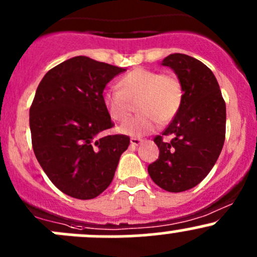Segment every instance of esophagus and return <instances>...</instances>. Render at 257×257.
<instances>
[{"mask_svg":"<svg viewBox=\"0 0 257 257\" xmlns=\"http://www.w3.org/2000/svg\"><path fill=\"white\" fill-rule=\"evenodd\" d=\"M143 139H139V138H132L131 139V145H132V148H137V147H139V145H141L142 143H143Z\"/></svg>","mask_w":257,"mask_h":257,"instance_id":"obj_1","label":"esophagus"}]
</instances>
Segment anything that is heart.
Wrapping results in <instances>:
<instances>
[{"label":"heart","mask_w":257,"mask_h":257,"mask_svg":"<svg viewBox=\"0 0 257 257\" xmlns=\"http://www.w3.org/2000/svg\"><path fill=\"white\" fill-rule=\"evenodd\" d=\"M138 102V112L119 126L125 136L143 137L154 132L160 121L174 118L183 99L181 83L173 74H162L148 68H136L121 77L119 89L108 88L102 93L105 110L114 120H124Z\"/></svg>","instance_id":"obj_1"}]
</instances>
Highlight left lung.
I'll return each mask as SVG.
<instances>
[{"label":"left lung","instance_id":"left-lung-1","mask_svg":"<svg viewBox=\"0 0 257 257\" xmlns=\"http://www.w3.org/2000/svg\"><path fill=\"white\" fill-rule=\"evenodd\" d=\"M162 64L178 76L183 99L172 123L154 138L159 158L148 173L162 189L180 193L198 185L216 163L225 142L226 105L214 73L203 62L174 53ZM168 135L172 141H163Z\"/></svg>","mask_w":257,"mask_h":257}]
</instances>
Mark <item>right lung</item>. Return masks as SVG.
<instances>
[{
  "instance_id": "right-lung-1",
  "label": "right lung",
  "mask_w": 257,
  "mask_h": 257,
  "mask_svg": "<svg viewBox=\"0 0 257 257\" xmlns=\"http://www.w3.org/2000/svg\"><path fill=\"white\" fill-rule=\"evenodd\" d=\"M125 68L77 56L46 73L30 108L32 147L49 180L67 195L88 200L114 178L131 139L108 136L114 125L102 102L105 85Z\"/></svg>"
}]
</instances>
